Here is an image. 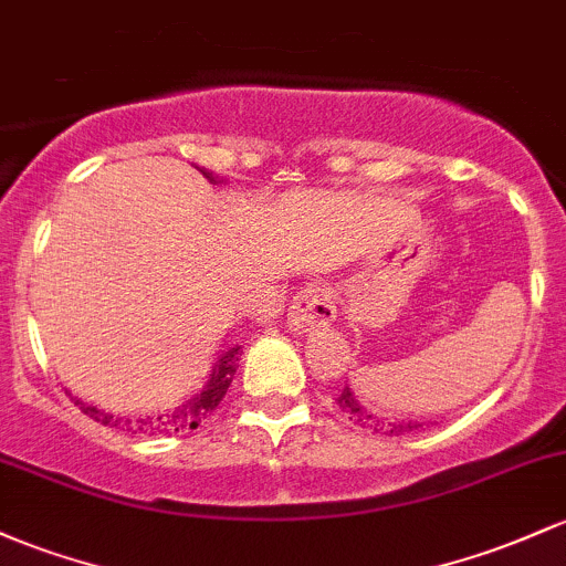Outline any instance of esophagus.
I'll return each instance as SVG.
<instances>
[{
    "label": "esophagus",
    "mask_w": 566,
    "mask_h": 566,
    "mask_svg": "<svg viewBox=\"0 0 566 566\" xmlns=\"http://www.w3.org/2000/svg\"><path fill=\"white\" fill-rule=\"evenodd\" d=\"M338 314L333 290L325 282L303 284L297 290L293 306H290V322L297 331H314V327H327Z\"/></svg>",
    "instance_id": "1"
}]
</instances>
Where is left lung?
<instances>
[{
    "instance_id": "left-lung-1",
    "label": "left lung",
    "mask_w": 566,
    "mask_h": 566,
    "mask_svg": "<svg viewBox=\"0 0 566 566\" xmlns=\"http://www.w3.org/2000/svg\"><path fill=\"white\" fill-rule=\"evenodd\" d=\"M338 406H340V411L349 416V419L357 421L359 427H368V430H374L376 434H406V432H413L421 427V424H416V421H402V424H395V421L376 419L374 413L365 411V408L359 406V400L352 395L349 387H344V392L338 395Z\"/></svg>"
}]
</instances>
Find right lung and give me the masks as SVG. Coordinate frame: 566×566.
<instances>
[{"mask_svg":"<svg viewBox=\"0 0 566 566\" xmlns=\"http://www.w3.org/2000/svg\"><path fill=\"white\" fill-rule=\"evenodd\" d=\"M235 354H239V346L226 354V357L217 363V368L212 370V378L209 384L203 387L201 395L192 397L190 402L185 406L174 408L169 413H160V416H145V419H123V416H112L98 411V408L85 406L83 400H74V406H80V411L88 413L91 419H96L98 424L112 427V430H120V432H134V434H171V432H182V430H196L209 413L220 406V400L226 397L228 387H231L233 374H235Z\"/></svg>","mask_w":566,"mask_h":566,"instance_id":"1","label":"right lung"}]
</instances>
